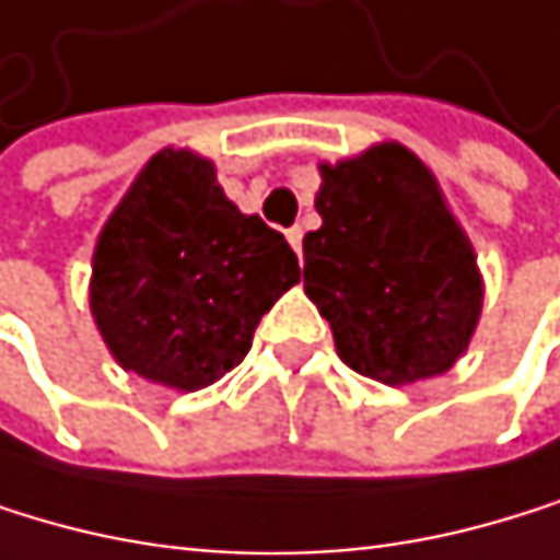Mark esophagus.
<instances>
[{"instance_id":"34e87169","label":"esophagus","mask_w":560,"mask_h":560,"mask_svg":"<svg viewBox=\"0 0 560 560\" xmlns=\"http://www.w3.org/2000/svg\"><path fill=\"white\" fill-rule=\"evenodd\" d=\"M287 243L293 246L296 256H301V246H304V230H301V225H293V230H287Z\"/></svg>"}]
</instances>
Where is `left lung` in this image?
<instances>
[{
    "label": "left lung",
    "instance_id": "left-lung-1",
    "mask_svg": "<svg viewBox=\"0 0 560 560\" xmlns=\"http://www.w3.org/2000/svg\"><path fill=\"white\" fill-rule=\"evenodd\" d=\"M320 230L304 236V290L348 369L382 385L450 372L469 348L483 277L435 175L385 141L320 165Z\"/></svg>",
    "mask_w": 560,
    "mask_h": 560
}]
</instances>
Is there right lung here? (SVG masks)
I'll list each match as a JSON object with an SVG mask.
<instances>
[{
	"instance_id": "obj_1",
	"label": "right lung",
	"mask_w": 560,
	"mask_h": 560,
	"mask_svg": "<svg viewBox=\"0 0 560 560\" xmlns=\"http://www.w3.org/2000/svg\"><path fill=\"white\" fill-rule=\"evenodd\" d=\"M296 280L290 243L225 199L215 165L165 148L97 236L91 314L125 372L199 392L246 358Z\"/></svg>"
}]
</instances>
